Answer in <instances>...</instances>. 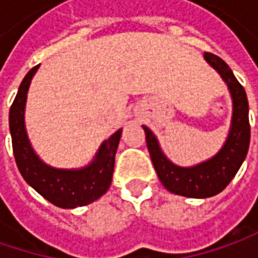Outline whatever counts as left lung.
Returning <instances> with one entry per match:
<instances>
[{
  "label": "left lung",
  "mask_w": 258,
  "mask_h": 258,
  "mask_svg": "<svg viewBox=\"0 0 258 258\" xmlns=\"http://www.w3.org/2000/svg\"><path fill=\"white\" fill-rule=\"evenodd\" d=\"M204 56L227 82L234 104L230 136L218 154L194 167H179L166 159L153 133L143 125L151 162L160 182L172 194L187 198H209L222 192L238 172L250 146L248 101L245 89L221 57L208 51Z\"/></svg>",
  "instance_id": "obj_1"
}]
</instances>
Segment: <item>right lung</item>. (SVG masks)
I'll return each instance as SVG.
<instances>
[{"label": "right lung", "mask_w": 258, "mask_h": 258, "mask_svg": "<svg viewBox=\"0 0 258 258\" xmlns=\"http://www.w3.org/2000/svg\"><path fill=\"white\" fill-rule=\"evenodd\" d=\"M37 68L39 64L28 71L10 108V131L17 167L28 185L53 205L59 208L84 207L101 198L111 185L121 130L104 141L95 160L85 169L60 170L44 164L31 149L24 127L27 91Z\"/></svg>", "instance_id": "right-lung-1"}]
</instances>
